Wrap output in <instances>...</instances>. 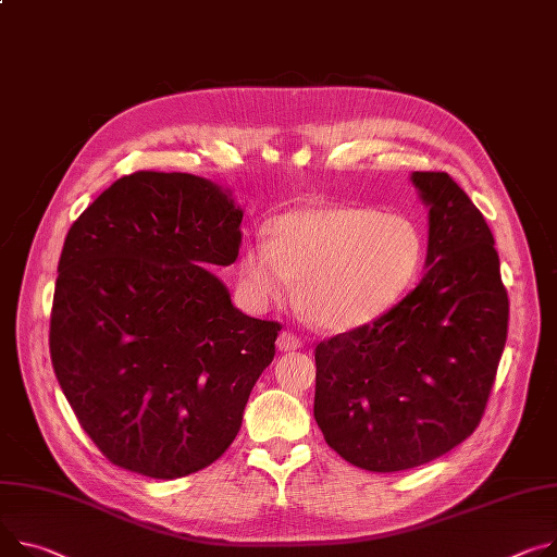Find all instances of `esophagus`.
<instances>
[{"instance_id":"1","label":"esophagus","mask_w":557,"mask_h":557,"mask_svg":"<svg viewBox=\"0 0 557 557\" xmlns=\"http://www.w3.org/2000/svg\"><path fill=\"white\" fill-rule=\"evenodd\" d=\"M302 347V341L295 336V333H290V331H282L280 336H277V349L280 351H295V349H300Z\"/></svg>"}]
</instances>
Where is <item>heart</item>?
Segmentation results:
<instances>
[{
  "label": "heart",
  "instance_id": "b5f03b06",
  "mask_svg": "<svg viewBox=\"0 0 557 557\" xmlns=\"http://www.w3.org/2000/svg\"><path fill=\"white\" fill-rule=\"evenodd\" d=\"M423 233L396 210L313 206L277 216L269 239L242 246L239 273L259 305L295 302L326 331H349L387 311L414 280Z\"/></svg>",
  "mask_w": 557,
  "mask_h": 557
}]
</instances>
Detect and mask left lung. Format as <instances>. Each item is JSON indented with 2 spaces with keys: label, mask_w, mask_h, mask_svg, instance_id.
I'll return each mask as SVG.
<instances>
[{
  "label": "left lung",
  "mask_w": 557,
  "mask_h": 557,
  "mask_svg": "<svg viewBox=\"0 0 557 557\" xmlns=\"http://www.w3.org/2000/svg\"><path fill=\"white\" fill-rule=\"evenodd\" d=\"M428 206L412 293L315 347L313 417L329 448L372 472L423 466L481 421L508 333V295L484 214L446 172H412Z\"/></svg>",
  "instance_id": "left-lung-1"
}]
</instances>
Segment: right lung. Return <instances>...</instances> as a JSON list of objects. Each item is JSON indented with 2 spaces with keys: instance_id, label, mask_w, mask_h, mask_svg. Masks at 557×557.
<instances>
[{
  "instance_id": "obj_1",
  "label": "right lung",
  "mask_w": 557,
  "mask_h": 557,
  "mask_svg": "<svg viewBox=\"0 0 557 557\" xmlns=\"http://www.w3.org/2000/svg\"><path fill=\"white\" fill-rule=\"evenodd\" d=\"M244 210L185 172H134L76 219L51 311L55 379L98 450L176 479L228 450L275 356L277 322L231 302Z\"/></svg>"
}]
</instances>
